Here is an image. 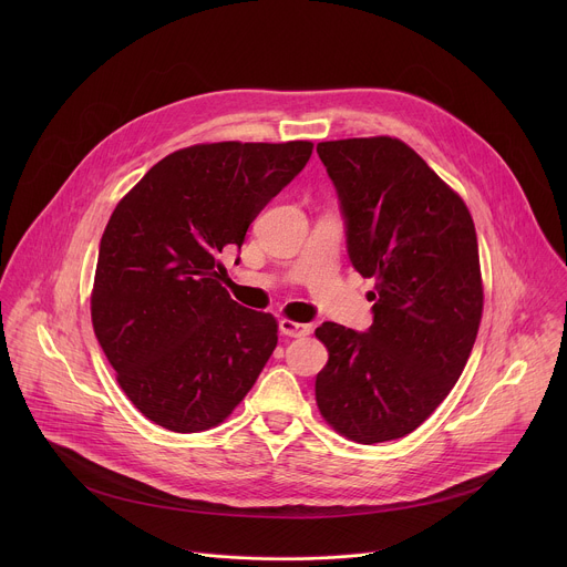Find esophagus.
Instances as JSON below:
<instances>
[{"label":"esophagus","instance_id":"34e87169","mask_svg":"<svg viewBox=\"0 0 567 567\" xmlns=\"http://www.w3.org/2000/svg\"><path fill=\"white\" fill-rule=\"evenodd\" d=\"M278 328L285 337H291V339H300V337H307L311 334V326H305V322H293L289 318H282L278 322Z\"/></svg>","mask_w":567,"mask_h":567}]
</instances>
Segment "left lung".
<instances>
[{"label":"left lung","instance_id":"8db88e82","mask_svg":"<svg viewBox=\"0 0 567 567\" xmlns=\"http://www.w3.org/2000/svg\"><path fill=\"white\" fill-rule=\"evenodd\" d=\"M352 267L374 278L372 326L316 328L330 359L316 403L334 431L377 444L413 433L460 379L482 318L477 237L464 202L406 143H318Z\"/></svg>","mask_w":567,"mask_h":567}]
</instances>
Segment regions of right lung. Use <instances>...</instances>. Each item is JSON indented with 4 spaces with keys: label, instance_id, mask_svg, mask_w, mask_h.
Wrapping results in <instances>:
<instances>
[{
    "label": "right lung",
    "instance_id": "right-lung-1",
    "mask_svg": "<svg viewBox=\"0 0 567 567\" xmlns=\"http://www.w3.org/2000/svg\"><path fill=\"white\" fill-rule=\"evenodd\" d=\"M309 141L177 150L118 202L101 237L96 339L134 406L175 433L224 422L278 343L271 313L219 285L221 254L305 168Z\"/></svg>",
    "mask_w": 567,
    "mask_h": 567
}]
</instances>
